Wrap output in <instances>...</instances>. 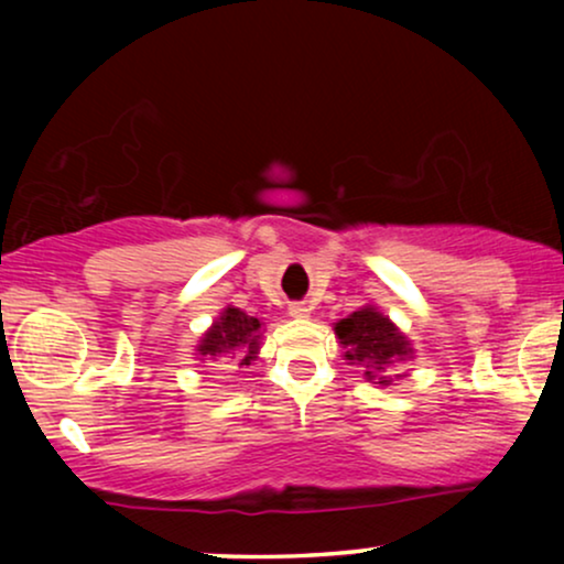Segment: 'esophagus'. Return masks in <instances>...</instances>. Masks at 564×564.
<instances>
[{
	"label": "esophagus",
	"instance_id": "esophagus-1",
	"mask_svg": "<svg viewBox=\"0 0 564 564\" xmlns=\"http://www.w3.org/2000/svg\"><path fill=\"white\" fill-rule=\"evenodd\" d=\"M290 315H292V318H307V315H311V307H307L305 303H292Z\"/></svg>",
	"mask_w": 564,
	"mask_h": 564
}]
</instances>
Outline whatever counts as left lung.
Instances as JSON below:
<instances>
[{
  "label": "left lung",
  "instance_id": "left-lung-1",
  "mask_svg": "<svg viewBox=\"0 0 564 564\" xmlns=\"http://www.w3.org/2000/svg\"><path fill=\"white\" fill-rule=\"evenodd\" d=\"M334 330L346 349L344 357L349 359V365H357L365 372L367 382L390 384L392 377L400 375L384 372L398 361H408L413 357L411 341L375 305L354 311L349 318L338 321Z\"/></svg>",
  "mask_w": 564,
  "mask_h": 564
}]
</instances>
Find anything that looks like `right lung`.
<instances>
[{
    "label": "right lung",
    "mask_w": 564,
    "mask_h": 564,
    "mask_svg": "<svg viewBox=\"0 0 564 564\" xmlns=\"http://www.w3.org/2000/svg\"><path fill=\"white\" fill-rule=\"evenodd\" d=\"M261 321L246 315L241 307L228 305L220 318L197 344L199 359L238 357V365H251L261 349Z\"/></svg>",
    "instance_id": "add662e5"
}]
</instances>
